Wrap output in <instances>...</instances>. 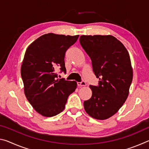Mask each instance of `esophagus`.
Segmentation results:
<instances>
[{
  "label": "esophagus",
  "mask_w": 149,
  "mask_h": 149,
  "mask_svg": "<svg viewBox=\"0 0 149 149\" xmlns=\"http://www.w3.org/2000/svg\"><path fill=\"white\" fill-rule=\"evenodd\" d=\"M77 85L80 87H84L86 85V83H85L84 81H81V82H77Z\"/></svg>",
  "instance_id": "obj_1"
}]
</instances>
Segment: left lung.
<instances>
[{
  "mask_svg": "<svg viewBox=\"0 0 149 149\" xmlns=\"http://www.w3.org/2000/svg\"><path fill=\"white\" fill-rule=\"evenodd\" d=\"M79 42L100 79L98 86H89L92 96L84 101L85 110L95 119H108L119 110L129 95L133 79L130 54L112 35H81Z\"/></svg>",
  "mask_w": 149,
  "mask_h": 149,
  "instance_id": "left-lung-1",
  "label": "left lung"
}]
</instances>
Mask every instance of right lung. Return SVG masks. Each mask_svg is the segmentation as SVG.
Returning <instances> with one entry per match:
<instances>
[{
    "label": "right lung",
    "mask_w": 149,
    "mask_h": 149,
    "mask_svg": "<svg viewBox=\"0 0 149 149\" xmlns=\"http://www.w3.org/2000/svg\"><path fill=\"white\" fill-rule=\"evenodd\" d=\"M79 35L48 33L29 45L24 55L21 75L27 99L39 114L45 117L58 114L65 108L69 95L77 83L56 79L55 69L66 72L64 57Z\"/></svg>",
    "instance_id": "add662e5"
}]
</instances>
